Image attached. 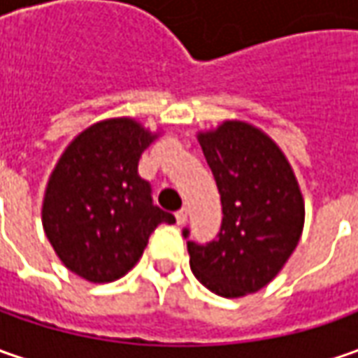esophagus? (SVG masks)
<instances>
[{"label": "esophagus", "instance_id": "1", "mask_svg": "<svg viewBox=\"0 0 358 358\" xmlns=\"http://www.w3.org/2000/svg\"><path fill=\"white\" fill-rule=\"evenodd\" d=\"M175 219H177V223L179 225H185L187 223V209L183 207V209H179L177 213H175Z\"/></svg>", "mask_w": 358, "mask_h": 358}]
</instances>
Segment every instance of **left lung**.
Returning a JSON list of instances; mask_svg holds the SVG:
<instances>
[{
	"instance_id": "left-lung-1",
	"label": "left lung",
	"mask_w": 358,
	"mask_h": 358,
	"mask_svg": "<svg viewBox=\"0 0 358 358\" xmlns=\"http://www.w3.org/2000/svg\"><path fill=\"white\" fill-rule=\"evenodd\" d=\"M221 195L217 239L187 241L193 275L215 295L257 293L277 277L303 233L305 203L279 145L245 121L199 133ZM189 237V229L183 231Z\"/></svg>"
}]
</instances>
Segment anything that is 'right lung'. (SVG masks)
I'll list each match as a JSON object with an SVG mask.
<instances>
[{"mask_svg": "<svg viewBox=\"0 0 358 358\" xmlns=\"http://www.w3.org/2000/svg\"><path fill=\"white\" fill-rule=\"evenodd\" d=\"M157 139L135 119H105L81 131L49 177L41 221L62 263L91 282L117 281L141 259L149 235L175 217L151 199L137 173Z\"/></svg>", "mask_w": 358, "mask_h": 358, "instance_id": "obj_1", "label": "right lung"}]
</instances>
